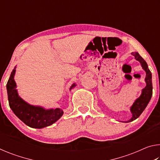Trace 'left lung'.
Wrapping results in <instances>:
<instances>
[{"instance_id": "left-lung-1", "label": "left lung", "mask_w": 160, "mask_h": 160, "mask_svg": "<svg viewBox=\"0 0 160 160\" xmlns=\"http://www.w3.org/2000/svg\"><path fill=\"white\" fill-rule=\"evenodd\" d=\"M131 54L134 56L138 61L140 62L142 69L145 71V81L146 86L142 90V92L138 98L134 102L132 106L130 108V111L132 113V117L128 121H125V123L131 122L135 120L140 116L143 111L145 110L148 103L150 102L151 97L152 96V73L148 68V66L146 61L143 59L138 52H132Z\"/></svg>"}]
</instances>
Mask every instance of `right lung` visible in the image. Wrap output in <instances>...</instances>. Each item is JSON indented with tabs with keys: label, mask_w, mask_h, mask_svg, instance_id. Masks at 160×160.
Wrapping results in <instances>:
<instances>
[{
	"label": "right lung",
	"mask_w": 160,
	"mask_h": 160,
	"mask_svg": "<svg viewBox=\"0 0 160 160\" xmlns=\"http://www.w3.org/2000/svg\"><path fill=\"white\" fill-rule=\"evenodd\" d=\"M15 69L16 66L12 70L6 85L9 106L13 113L27 126L34 128H43L56 122L63 114L61 109H47L41 106H34L19 96L14 80ZM75 86V83L72 84L70 90Z\"/></svg>",
	"instance_id": "1"
}]
</instances>
